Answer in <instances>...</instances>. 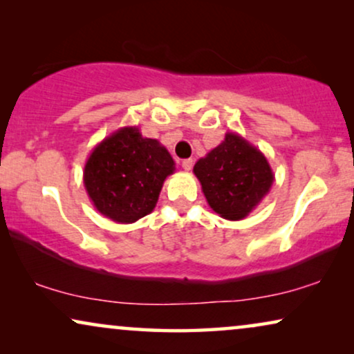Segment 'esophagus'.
<instances>
[{"instance_id":"obj_1","label":"esophagus","mask_w":354,"mask_h":354,"mask_svg":"<svg viewBox=\"0 0 354 354\" xmlns=\"http://www.w3.org/2000/svg\"><path fill=\"white\" fill-rule=\"evenodd\" d=\"M182 167L185 169V171H192V169H193V159H183Z\"/></svg>"}]
</instances>
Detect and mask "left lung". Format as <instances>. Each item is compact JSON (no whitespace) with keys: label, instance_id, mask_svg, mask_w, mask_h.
I'll use <instances>...</instances> for the list:
<instances>
[{"label":"left lung","instance_id":"8db88e82","mask_svg":"<svg viewBox=\"0 0 354 354\" xmlns=\"http://www.w3.org/2000/svg\"><path fill=\"white\" fill-rule=\"evenodd\" d=\"M193 174L211 209L227 221L245 219L274 183L268 158L235 132H227L219 147L198 159Z\"/></svg>","mask_w":354,"mask_h":354}]
</instances>
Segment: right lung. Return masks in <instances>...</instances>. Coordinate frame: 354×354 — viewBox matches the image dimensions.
<instances>
[{"label":"right lung","mask_w":354,"mask_h":354,"mask_svg":"<svg viewBox=\"0 0 354 354\" xmlns=\"http://www.w3.org/2000/svg\"><path fill=\"white\" fill-rule=\"evenodd\" d=\"M176 162L158 140L137 125L115 130L90 153L84 185L96 211L118 224H133L156 207Z\"/></svg>","instance_id":"right-lung-1"}]
</instances>
